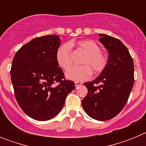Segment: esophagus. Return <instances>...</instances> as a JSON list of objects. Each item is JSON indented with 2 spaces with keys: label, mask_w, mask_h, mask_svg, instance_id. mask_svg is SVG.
I'll list each match as a JSON object with an SVG mask.
<instances>
[{
  "label": "esophagus",
  "mask_w": 146,
  "mask_h": 146,
  "mask_svg": "<svg viewBox=\"0 0 146 146\" xmlns=\"http://www.w3.org/2000/svg\"><path fill=\"white\" fill-rule=\"evenodd\" d=\"M74 83H75V87H78V86H80L82 85V82H75Z\"/></svg>",
  "instance_id": "1"
}]
</instances>
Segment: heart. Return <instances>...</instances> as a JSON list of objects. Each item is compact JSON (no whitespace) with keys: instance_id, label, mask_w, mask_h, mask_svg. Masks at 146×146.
Here are the masks:
<instances>
[{"instance_id":"1","label":"heart","mask_w":146,"mask_h":146,"mask_svg":"<svg viewBox=\"0 0 146 146\" xmlns=\"http://www.w3.org/2000/svg\"><path fill=\"white\" fill-rule=\"evenodd\" d=\"M77 46L86 54L80 66L72 67L66 74L67 79L75 82L88 80L92 74H100L108 65V58L105 53L101 51V47L93 40H82L77 42ZM55 59L59 66L66 71L72 66V51L68 44L60 45L56 50Z\"/></svg>"}]
</instances>
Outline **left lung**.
<instances>
[{
	"label": "left lung",
	"instance_id": "1",
	"mask_svg": "<svg viewBox=\"0 0 146 146\" xmlns=\"http://www.w3.org/2000/svg\"><path fill=\"white\" fill-rule=\"evenodd\" d=\"M99 35L109 52L108 65L96 80L84 83L88 94L82 105L92 118L107 121L116 116L128 101L135 82L134 63L128 49L119 39Z\"/></svg>",
	"mask_w": 146,
	"mask_h": 146
}]
</instances>
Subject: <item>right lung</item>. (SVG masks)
Here are the masks:
<instances>
[{
	"label": "right lung",
	"mask_w": 146,
	"mask_h": 146,
	"mask_svg": "<svg viewBox=\"0 0 146 146\" xmlns=\"http://www.w3.org/2000/svg\"><path fill=\"white\" fill-rule=\"evenodd\" d=\"M60 40L57 35L33 38L12 60L11 79L17 102L25 114L37 121L55 117L75 86L65 80L55 59Z\"/></svg>",
	"instance_id": "right-lung-1"
}]
</instances>
